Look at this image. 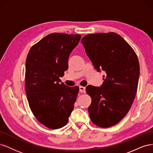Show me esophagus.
Returning <instances> with one entry per match:
<instances>
[{
	"label": "esophagus",
	"instance_id": "esophagus-1",
	"mask_svg": "<svg viewBox=\"0 0 153 153\" xmlns=\"http://www.w3.org/2000/svg\"><path fill=\"white\" fill-rule=\"evenodd\" d=\"M79 90H80V92H82V93H85V87H83V86H80L79 87Z\"/></svg>",
	"mask_w": 153,
	"mask_h": 153
}]
</instances>
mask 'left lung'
Here are the masks:
<instances>
[{
    "label": "left lung",
    "mask_w": 153,
    "mask_h": 153,
    "mask_svg": "<svg viewBox=\"0 0 153 153\" xmlns=\"http://www.w3.org/2000/svg\"><path fill=\"white\" fill-rule=\"evenodd\" d=\"M81 43L94 68L106 73L101 87L86 88L92 100L91 120L99 127L114 126L126 116L135 99L140 75L137 55L114 32L87 34Z\"/></svg>",
    "instance_id": "8db88e82"
}]
</instances>
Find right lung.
I'll return each mask as SVG.
<instances>
[{"mask_svg": "<svg viewBox=\"0 0 153 153\" xmlns=\"http://www.w3.org/2000/svg\"><path fill=\"white\" fill-rule=\"evenodd\" d=\"M82 38L80 34L52 33L34 45L25 63V92L38 121L50 129L65 126L74 108L79 87L61 83L68 58Z\"/></svg>", "mask_w": 153, "mask_h": 153, "instance_id": "right-lung-1", "label": "right lung"}]
</instances>
